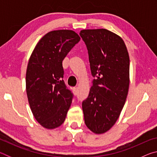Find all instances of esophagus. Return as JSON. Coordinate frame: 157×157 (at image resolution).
<instances>
[{
  "label": "esophagus",
  "instance_id": "obj_1",
  "mask_svg": "<svg viewBox=\"0 0 157 157\" xmlns=\"http://www.w3.org/2000/svg\"><path fill=\"white\" fill-rule=\"evenodd\" d=\"M72 89H73V91L74 95H76L77 94H78V88H77V87H73Z\"/></svg>",
  "mask_w": 157,
  "mask_h": 157
}]
</instances>
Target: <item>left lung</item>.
Segmentation results:
<instances>
[{
	"mask_svg": "<svg viewBox=\"0 0 157 157\" xmlns=\"http://www.w3.org/2000/svg\"><path fill=\"white\" fill-rule=\"evenodd\" d=\"M91 74L95 78L82 102L84 122L95 134L109 131L125 103L129 85V57L124 41L106 29L82 30Z\"/></svg>",
	"mask_w": 157,
	"mask_h": 157,
	"instance_id": "1",
	"label": "left lung"
}]
</instances>
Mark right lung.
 I'll return each mask as SVG.
<instances>
[{"label":"right lung","instance_id":"add662e5","mask_svg":"<svg viewBox=\"0 0 157 157\" xmlns=\"http://www.w3.org/2000/svg\"><path fill=\"white\" fill-rule=\"evenodd\" d=\"M79 41L73 30L50 31L36 44L29 59L26 93L33 116L44 128H57L65 121L73 94L63 80L62 61Z\"/></svg>","mask_w":157,"mask_h":157}]
</instances>
